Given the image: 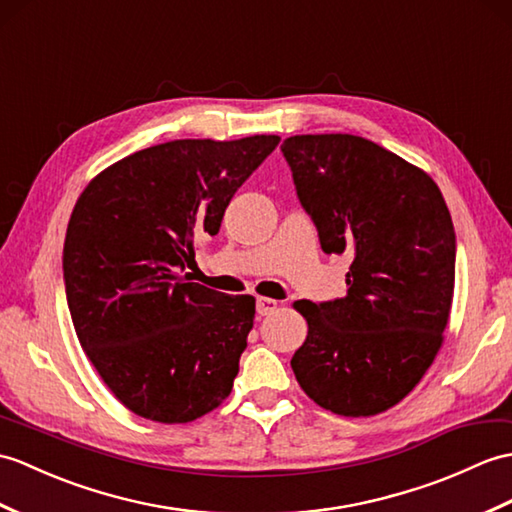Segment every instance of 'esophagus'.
Masks as SVG:
<instances>
[{
	"mask_svg": "<svg viewBox=\"0 0 512 512\" xmlns=\"http://www.w3.org/2000/svg\"><path fill=\"white\" fill-rule=\"evenodd\" d=\"M279 307V301H275V299H268V296H259L257 299V314L259 316H268V314H272Z\"/></svg>",
	"mask_w": 512,
	"mask_h": 512,
	"instance_id": "34e87169",
	"label": "esophagus"
}]
</instances>
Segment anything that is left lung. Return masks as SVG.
Wrapping results in <instances>:
<instances>
[{
	"mask_svg": "<svg viewBox=\"0 0 512 512\" xmlns=\"http://www.w3.org/2000/svg\"><path fill=\"white\" fill-rule=\"evenodd\" d=\"M296 196L327 255L347 253V296L296 301L307 338L292 371L342 417H373L421 382L443 344L456 233L441 189L417 165L355 135L283 141Z\"/></svg>",
	"mask_w": 512,
	"mask_h": 512,
	"instance_id": "obj_1",
	"label": "left lung"
}]
</instances>
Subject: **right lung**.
<instances>
[{
    "mask_svg": "<svg viewBox=\"0 0 512 512\" xmlns=\"http://www.w3.org/2000/svg\"><path fill=\"white\" fill-rule=\"evenodd\" d=\"M277 135L176 139L100 172L80 194L63 248L80 347L139 417L189 423L231 395L255 299L187 281L194 242L216 235L237 187Z\"/></svg>",
    "mask_w": 512,
    "mask_h": 512,
    "instance_id": "right-lung-1",
    "label": "right lung"
}]
</instances>
